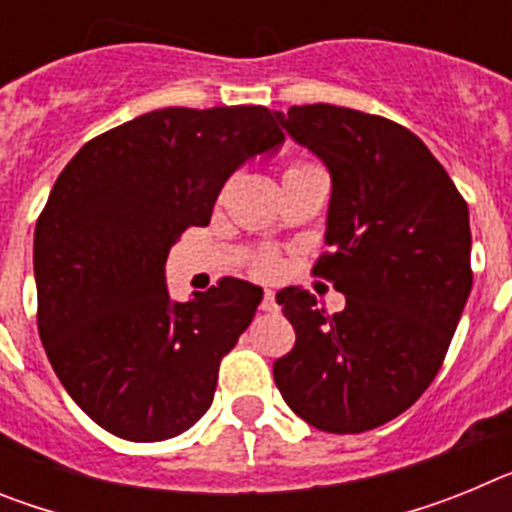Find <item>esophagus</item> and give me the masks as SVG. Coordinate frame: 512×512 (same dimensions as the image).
Returning <instances> with one entry per match:
<instances>
[{
  "label": "esophagus",
  "mask_w": 512,
  "mask_h": 512,
  "mask_svg": "<svg viewBox=\"0 0 512 512\" xmlns=\"http://www.w3.org/2000/svg\"><path fill=\"white\" fill-rule=\"evenodd\" d=\"M261 310L264 312L277 310V297H274V292H271V289H266L264 297H261Z\"/></svg>",
  "instance_id": "34e87169"
}]
</instances>
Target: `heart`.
<instances>
[{
  "label": "heart",
  "instance_id": "b5f03b06",
  "mask_svg": "<svg viewBox=\"0 0 512 512\" xmlns=\"http://www.w3.org/2000/svg\"><path fill=\"white\" fill-rule=\"evenodd\" d=\"M305 161H295V164L289 166L287 171H297V169H305ZM251 269L259 274V277H271L274 271L279 269V259H277V253H271V251H259L256 256L251 259Z\"/></svg>",
  "mask_w": 512,
  "mask_h": 512
}]
</instances>
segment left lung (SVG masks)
I'll return each mask as SVG.
<instances>
[{
	"label": "left lung",
	"mask_w": 512,
	"mask_h": 512,
	"mask_svg": "<svg viewBox=\"0 0 512 512\" xmlns=\"http://www.w3.org/2000/svg\"><path fill=\"white\" fill-rule=\"evenodd\" d=\"M333 179L312 274L346 295L330 315L307 289L277 295L295 346L274 361L284 402L328 433H364L413 405L441 369L472 292L469 210L423 140L336 104L277 112Z\"/></svg>",
	"instance_id": "left-lung-1"
}]
</instances>
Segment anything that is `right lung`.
I'll return each instance as SVG.
<instances>
[{
    "mask_svg": "<svg viewBox=\"0 0 512 512\" xmlns=\"http://www.w3.org/2000/svg\"><path fill=\"white\" fill-rule=\"evenodd\" d=\"M284 140L261 104L166 107L81 146L35 225L38 333L74 402L125 441H164L210 410L220 361L261 302L217 279L171 302L164 266L246 158Z\"/></svg>",
    "mask_w": 512,
    "mask_h": 512,
    "instance_id": "add662e5",
    "label": "right lung"
}]
</instances>
